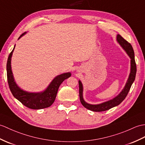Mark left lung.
Instances as JSON below:
<instances>
[{"instance_id": "1", "label": "left lung", "mask_w": 145, "mask_h": 145, "mask_svg": "<svg viewBox=\"0 0 145 145\" xmlns=\"http://www.w3.org/2000/svg\"><path fill=\"white\" fill-rule=\"evenodd\" d=\"M116 38L117 42L122 47V48L125 50V52L130 59V70L129 75V77H128L125 86H124L123 88L119 93V95L114 97L112 99H110L100 104H89L86 102L83 98V86L82 82L80 80L78 81L80 102L85 108L94 111V112H102V111L109 110L114 107L119 105L126 97L128 93L129 92L131 86H132V85L135 81V79L137 66L135 60V54L132 46L120 35H117Z\"/></svg>"}]
</instances>
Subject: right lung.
Instances as JSON below:
<instances>
[{
    "label": "right lung",
    "instance_id": "1",
    "mask_svg": "<svg viewBox=\"0 0 145 145\" xmlns=\"http://www.w3.org/2000/svg\"><path fill=\"white\" fill-rule=\"evenodd\" d=\"M26 34V32L23 33L18 40ZM15 48L14 46L12 51L10 54L7 63V73L10 89L13 96L18 99L23 105L32 109H41L49 107L54 102L57 91L60 85L65 79L71 76V73H63L56 76L48 87L40 92H29L23 89L16 83L13 75L11 60L13 50Z\"/></svg>",
    "mask_w": 145,
    "mask_h": 145
}]
</instances>
